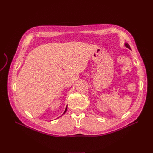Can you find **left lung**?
Wrapping results in <instances>:
<instances>
[{"label": "left lung", "mask_w": 153, "mask_h": 153, "mask_svg": "<svg viewBox=\"0 0 153 153\" xmlns=\"http://www.w3.org/2000/svg\"><path fill=\"white\" fill-rule=\"evenodd\" d=\"M124 46H126V47L127 48H128V49H131V48H130V46H129V44H127V43H126H126L124 44Z\"/></svg>", "instance_id": "left-lung-1"}]
</instances>
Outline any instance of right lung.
<instances>
[{
	"instance_id": "add662e5",
	"label": "right lung",
	"mask_w": 153,
	"mask_h": 153,
	"mask_svg": "<svg viewBox=\"0 0 153 153\" xmlns=\"http://www.w3.org/2000/svg\"><path fill=\"white\" fill-rule=\"evenodd\" d=\"M66 111H67V106H66V107H65V111H64V113L62 114H64L65 112H66Z\"/></svg>"
}]
</instances>
